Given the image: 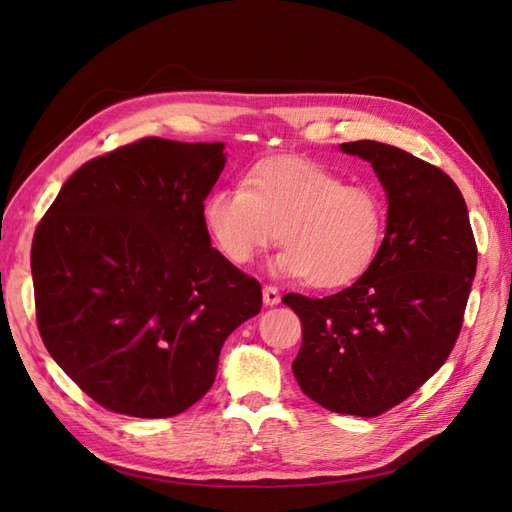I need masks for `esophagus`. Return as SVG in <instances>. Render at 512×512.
Wrapping results in <instances>:
<instances>
[{"instance_id":"obj_1","label":"esophagus","mask_w":512,"mask_h":512,"mask_svg":"<svg viewBox=\"0 0 512 512\" xmlns=\"http://www.w3.org/2000/svg\"><path fill=\"white\" fill-rule=\"evenodd\" d=\"M280 290H277L275 286H265V288H262V301H265V305H277V303H280Z\"/></svg>"}]
</instances>
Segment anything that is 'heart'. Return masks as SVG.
Listing matches in <instances>:
<instances>
[{"mask_svg":"<svg viewBox=\"0 0 512 512\" xmlns=\"http://www.w3.org/2000/svg\"><path fill=\"white\" fill-rule=\"evenodd\" d=\"M203 215L215 243L237 265L280 235L284 252L273 260L275 273L337 288L359 280L376 260L386 203L371 185H346L314 160L271 156L247 170L243 188L209 194Z\"/></svg>","mask_w":512,"mask_h":512,"instance_id":"1","label":"heart"}]
</instances>
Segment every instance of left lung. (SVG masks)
<instances>
[{"mask_svg":"<svg viewBox=\"0 0 512 512\" xmlns=\"http://www.w3.org/2000/svg\"><path fill=\"white\" fill-rule=\"evenodd\" d=\"M376 170L386 192L380 252L331 297L286 294L303 324L292 363L301 391L337 414L378 416L444 365L476 273L468 207L455 181L412 153L376 141L339 145Z\"/></svg>","mask_w":512,"mask_h":512,"instance_id":"obj_1","label":"left lung"}]
</instances>
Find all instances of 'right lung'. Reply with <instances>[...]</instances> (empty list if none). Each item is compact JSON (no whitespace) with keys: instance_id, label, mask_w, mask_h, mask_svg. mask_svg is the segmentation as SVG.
Returning a JSON list of instances; mask_svg holds the SVG:
<instances>
[{"instance_id":"add662e5","label":"right lung","mask_w":512,"mask_h":512,"mask_svg":"<svg viewBox=\"0 0 512 512\" xmlns=\"http://www.w3.org/2000/svg\"><path fill=\"white\" fill-rule=\"evenodd\" d=\"M224 164V143L143 138L83 164L38 224L42 342L106 410H188L226 337L260 312V284L211 247L205 224Z\"/></svg>"}]
</instances>
